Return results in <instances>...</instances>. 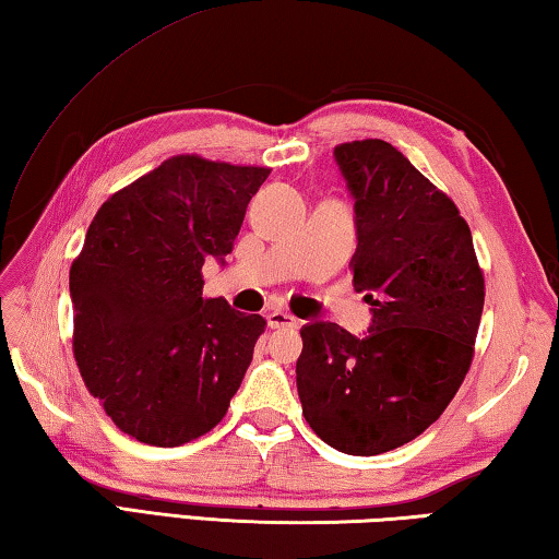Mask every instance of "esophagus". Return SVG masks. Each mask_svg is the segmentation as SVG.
I'll use <instances>...</instances> for the list:
<instances>
[{
  "mask_svg": "<svg viewBox=\"0 0 559 559\" xmlns=\"http://www.w3.org/2000/svg\"><path fill=\"white\" fill-rule=\"evenodd\" d=\"M266 323H269V328H296L298 320L288 316L286 310L276 308V310H269V313H266Z\"/></svg>",
  "mask_w": 559,
  "mask_h": 559,
  "instance_id": "obj_1",
  "label": "esophagus"
}]
</instances>
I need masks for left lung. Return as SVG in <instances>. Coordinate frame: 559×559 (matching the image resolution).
Listing matches in <instances>:
<instances>
[{
    "label": "left lung",
    "mask_w": 559,
    "mask_h": 559,
    "mask_svg": "<svg viewBox=\"0 0 559 559\" xmlns=\"http://www.w3.org/2000/svg\"><path fill=\"white\" fill-rule=\"evenodd\" d=\"M355 202L353 286L372 323L353 335L328 320L300 328L302 416L328 447L377 456L412 441L466 377L484 313V273L468 224L384 140L335 147Z\"/></svg>",
    "instance_id": "obj_1"
}]
</instances>
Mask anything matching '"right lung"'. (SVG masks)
<instances>
[{"label": "right lung", "mask_w": 559, "mask_h": 559, "mask_svg": "<svg viewBox=\"0 0 559 559\" xmlns=\"http://www.w3.org/2000/svg\"><path fill=\"white\" fill-rule=\"evenodd\" d=\"M269 173L179 155L93 216L69 276L73 355L128 437L182 447L229 409L266 320L202 298V266H224Z\"/></svg>", "instance_id": "obj_1"}]
</instances>
